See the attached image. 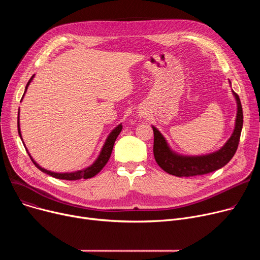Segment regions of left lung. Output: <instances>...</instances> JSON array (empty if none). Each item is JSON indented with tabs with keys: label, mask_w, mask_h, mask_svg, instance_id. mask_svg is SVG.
I'll list each match as a JSON object with an SVG mask.
<instances>
[{
	"label": "left lung",
	"mask_w": 260,
	"mask_h": 260,
	"mask_svg": "<svg viewBox=\"0 0 260 260\" xmlns=\"http://www.w3.org/2000/svg\"><path fill=\"white\" fill-rule=\"evenodd\" d=\"M231 83V82H230ZM237 103L235 128L230 139L218 151L202 156H182L175 153L168 144L166 138L155 127L154 131V156L158 166L170 175L177 177H192L209 174L224 167L235 155L243 124V114L238 94L232 90Z\"/></svg>",
	"instance_id": "left-lung-1"
}]
</instances>
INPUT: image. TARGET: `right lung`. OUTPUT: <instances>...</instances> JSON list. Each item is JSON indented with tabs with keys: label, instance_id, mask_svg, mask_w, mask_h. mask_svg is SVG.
<instances>
[{
	"label": "right lung",
	"instance_id": "right-lung-1",
	"mask_svg": "<svg viewBox=\"0 0 260 260\" xmlns=\"http://www.w3.org/2000/svg\"><path fill=\"white\" fill-rule=\"evenodd\" d=\"M34 77H35V75L30 78V80L28 81V83H27V85H26V87H25L24 94H25V92H26L27 88H28V86H29V84H30V82L32 81ZM24 94H23V97H22L21 101H22V100H23V98H24ZM19 114H20V108H19ZM121 131H122V124L120 123V124H119L117 127H115V128L112 131V133L108 135V137L106 138L105 143H104V145H103V147H102V149H101L100 155L98 156L97 160H95L90 167H88V168H86V169H83V170H80V171L71 172V173H54V172H50V171H48V170H45V169H43V168H41V167L38 165V163L32 159V157L30 156V154L28 153V151H27V148H26V147H25V148H26L27 153H28V155H29V157H30L31 161L34 162V165H35V166H36L40 171H42L43 173H45V174H48V175L52 176L53 178H57V179H63V180L88 179V178H91V177H93V176L97 175V174H98V173H99V172H100V171L105 167V165L107 163V161L109 160V157H111V155H112V152H113V147H114L115 141H116V139H117V137H118V135L121 133ZM18 132H19V135H20V138L22 139L21 129H20V121H19V116H18ZM22 140H23V139H22ZM23 144H24V142H23Z\"/></svg>",
	"mask_w": 260,
	"mask_h": 260
}]
</instances>
